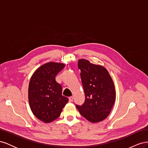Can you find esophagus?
I'll return each instance as SVG.
<instances>
[{"label":"esophagus","mask_w":148,"mask_h":148,"mask_svg":"<svg viewBox=\"0 0 148 148\" xmlns=\"http://www.w3.org/2000/svg\"><path fill=\"white\" fill-rule=\"evenodd\" d=\"M69 101H70V102H73V97L72 96H71V97H70L69 98Z\"/></svg>","instance_id":"34e87169"}]
</instances>
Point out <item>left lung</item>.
Masks as SVG:
<instances>
[{"label":"left lung","mask_w":148,"mask_h":148,"mask_svg":"<svg viewBox=\"0 0 148 148\" xmlns=\"http://www.w3.org/2000/svg\"><path fill=\"white\" fill-rule=\"evenodd\" d=\"M85 95L82 106L77 105L79 112L92 123L108 117L115 101L113 80L105 67L91 64L85 59L78 63Z\"/></svg>","instance_id":"8db88e82"}]
</instances>
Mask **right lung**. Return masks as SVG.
Returning a JSON list of instances; mask_svg holds the SVG:
<instances>
[{
    "label": "right lung",
    "instance_id": "1",
    "mask_svg": "<svg viewBox=\"0 0 148 148\" xmlns=\"http://www.w3.org/2000/svg\"><path fill=\"white\" fill-rule=\"evenodd\" d=\"M65 65L48 62L36 70L31 76L28 87V101L34 116L44 123H50L59 117L69 101L62 96V86L56 77Z\"/></svg>",
    "mask_w": 148,
    "mask_h": 148
}]
</instances>
